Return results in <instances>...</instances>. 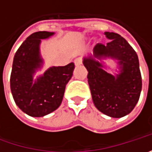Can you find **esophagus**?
I'll use <instances>...</instances> for the list:
<instances>
[{"label": "esophagus", "mask_w": 152, "mask_h": 152, "mask_svg": "<svg viewBox=\"0 0 152 152\" xmlns=\"http://www.w3.org/2000/svg\"><path fill=\"white\" fill-rule=\"evenodd\" d=\"M74 63H75L76 66H79L80 64H82V58H80V57L76 58V59L74 60Z\"/></svg>", "instance_id": "obj_1"}]
</instances>
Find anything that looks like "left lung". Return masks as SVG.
I'll return each instance as SVG.
<instances>
[{"mask_svg": "<svg viewBox=\"0 0 152 152\" xmlns=\"http://www.w3.org/2000/svg\"><path fill=\"white\" fill-rule=\"evenodd\" d=\"M110 39L107 45L97 44L93 55L85 56L88 83L96 107L111 118H118L130 113L137 104L142 88L138 56L130 45L118 34L105 32ZM117 60L119 73L105 70L103 59Z\"/></svg>", "mask_w": 152, "mask_h": 152, "instance_id": "8db88e82", "label": "left lung"}]
</instances>
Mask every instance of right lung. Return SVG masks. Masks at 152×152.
<instances>
[{
  "label": "right lung",
  "instance_id": "right-lung-1",
  "mask_svg": "<svg viewBox=\"0 0 152 152\" xmlns=\"http://www.w3.org/2000/svg\"><path fill=\"white\" fill-rule=\"evenodd\" d=\"M54 34L48 31L32 34L21 45L13 58L11 91L17 106L31 117H44L60 107L75 67L73 62L53 66L34 79L35 73L44 64L40 54L41 39L50 38Z\"/></svg>",
  "mask_w": 152,
  "mask_h": 152
}]
</instances>
